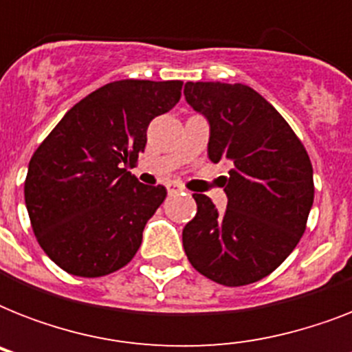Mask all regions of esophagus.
<instances>
[{
    "label": "esophagus",
    "instance_id": "esophagus-1",
    "mask_svg": "<svg viewBox=\"0 0 352 352\" xmlns=\"http://www.w3.org/2000/svg\"><path fill=\"white\" fill-rule=\"evenodd\" d=\"M168 193H179V192H184V186H181L179 182H170L168 184Z\"/></svg>",
    "mask_w": 352,
    "mask_h": 352
}]
</instances>
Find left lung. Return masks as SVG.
I'll list each match as a JSON object with an SVG mask.
<instances>
[{"label":"left lung","instance_id":"1","mask_svg":"<svg viewBox=\"0 0 352 352\" xmlns=\"http://www.w3.org/2000/svg\"><path fill=\"white\" fill-rule=\"evenodd\" d=\"M184 96L210 124V160L230 168L225 212L193 193L197 214L182 230L184 252L215 283H256L305 232L314 201L311 159L287 120L248 85L186 82Z\"/></svg>","mask_w":352,"mask_h":352}]
</instances>
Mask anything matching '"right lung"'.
<instances>
[{
  "label": "right lung",
  "instance_id": "add662e5",
  "mask_svg": "<svg viewBox=\"0 0 352 352\" xmlns=\"http://www.w3.org/2000/svg\"><path fill=\"white\" fill-rule=\"evenodd\" d=\"M181 80H118L73 106L38 146L25 179L36 239L65 272L100 278L126 267L166 199L126 166L146 148L149 122L181 98Z\"/></svg>",
  "mask_w": 352,
  "mask_h": 352
}]
</instances>
